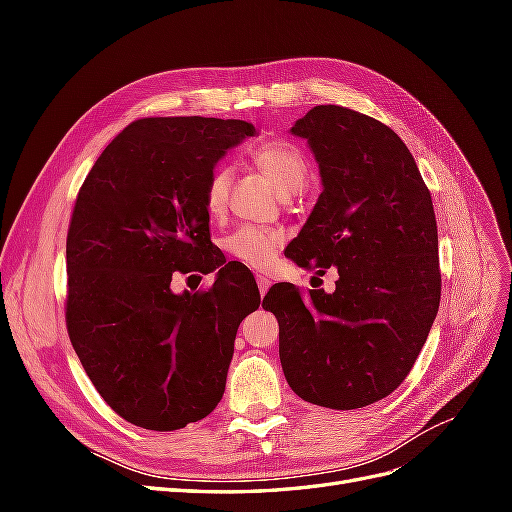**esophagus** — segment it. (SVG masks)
I'll use <instances>...</instances> for the list:
<instances>
[{
	"instance_id": "34e87169",
	"label": "esophagus",
	"mask_w": 512,
	"mask_h": 512,
	"mask_svg": "<svg viewBox=\"0 0 512 512\" xmlns=\"http://www.w3.org/2000/svg\"><path fill=\"white\" fill-rule=\"evenodd\" d=\"M256 284H258L260 294H265V292L269 290V286H271V282H269V277H267V275H256Z\"/></svg>"
}]
</instances>
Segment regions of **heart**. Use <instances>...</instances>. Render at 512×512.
I'll return each instance as SVG.
<instances>
[{
	"label": "heart",
	"mask_w": 512,
	"mask_h": 512,
	"mask_svg": "<svg viewBox=\"0 0 512 512\" xmlns=\"http://www.w3.org/2000/svg\"><path fill=\"white\" fill-rule=\"evenodd\" d=\"M252 162L269 177L277 192L282 196L301 194L309 179H312V166H309L305 153L299 145L290 141H269L252 149ZM232 185V170L224 164L215 166L205 183V209L209 215H220L226 209L228 192ZM284 243V232L271 226L245 224L224 239V252L250 269H269L277 252Z\"/></svg>",
	"instance_id": "b5f03b06"
}]
</instances>
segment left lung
<instances>
[{
  "label": "left lung",
  "instance_id": "1",
  "mask_svg": "<svg viewBox=\"0 0 512 512\" xmlns=\"http://www.w3.org/2000/svg\"><path fill=\"white\" fill-rule=\"evenodd\" d=\"M292 134L307 138L324 190L290 258L339 280L333 294L277 284L262 307L280 324L290 389L322 408H363L406 380L438 314L436 213L412 153L378 119L320 104Z\"/></svg>",
  "mask_w": 512,
  "mask_h": 512
}]
</instances>
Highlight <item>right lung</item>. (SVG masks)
<instances>
[{"label":"right lung","mask_w":512,"mask_h":512,"mask_svg":"<svg viewBox=\"0 0 512 512\" xmlns=\"http://www.w3.org/2000/svg\"><path fill=\"white\" fill-rule=\"evenodd\" d=\"M252 123L145 117L85 177L66 241V327L96 391L128 423L173 431L224 395L241 320L260 305L209 237L205 183ZM222 266L221 270L219 267ZM219 268L207 291L175 295L177 272Z\"/></svg>","instance_id":"1"}]
</instances>
